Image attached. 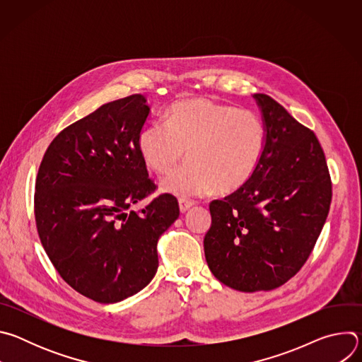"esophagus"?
Returning a JSON list of instances; mask_svg holds the SVG:
<instances>
[{
    "instance_id": "34e87169",
    "label": "esophagus",
    "mask_w": 362,
    "mask_h": 362,
    "mask_svg": "<svg viewBox=\"0 0 362 362\" xmlns=\"http://www.w3.org/2000/svg\"><path fill=\"white\" fill-rule=\"evenodd\" d=\"M193 206H194V202L187 199H179V209L182 214H186L190 208H193Z\"/></svg>"
}]
</instances>
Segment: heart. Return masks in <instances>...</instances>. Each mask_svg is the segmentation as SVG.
Masks as SVG:
<instances>
[{
	"label": "heart",
	"mask_w": 362,
	"mask_h": 362,
	"mask_svg": "<svg viewBox=\"0 0 362 362\" xmlns=\"http://www.w3.org/2000/svg\"><path fill=\"white\" fill-rule=\"evenodd\" d=\"M267 144V126L253 110L196 97L173 105L165 126L139 133L137 147L148 169L158 175L180 169L160 180V189L177 197L209 192L226 194L242 187L256 172Z\"/></svg>",
	"instance_id": "1"
}]
</instances>
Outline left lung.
Segmentation results:
<instances>
[{"label":"left lung","mask_w":362,"mask_h":362,"mask_svg":"<svg viewBox=\"0 0 362 362\" xmlns=\"http://www.w3.org/2000/svg\"><path fill=\"white\" fill-rule=\"evenodd\" d=\"M267 126V144L253 176L211 202L212 225L203 247L211 272L240 292L271 291L306 262L327 221L332 185L313 130L278 101L253 94Z\"/></svg>","instance_id":"obj_1"}]
</instances>
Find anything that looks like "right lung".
<instances>
[{
    "label": "right lung",
    "mask_w": 362,
    "mask_h": 362,
    "mask_svg": "<svg viewBox=\"0 0 362 362\" xmlns=\"http://www.w3.org/2000/svg\"><path fill=\"white\" fill-rule=\"evenodd\" d=\"M150 107L141 94L106 103L60 132L38 169L34 214L40 240L78 293L120 302L156 275L158 240L179 218L172 194L154 192L137 147Z\"/></svg>",
    "instance_id": "right-lung-1"
}]
</instances>
